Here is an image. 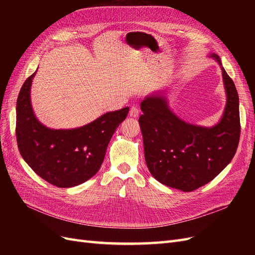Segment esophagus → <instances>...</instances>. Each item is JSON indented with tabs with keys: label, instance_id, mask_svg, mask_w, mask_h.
Wrapping results in <instances>:
<instances>
[{
	"label": "esophagus",
	"instance_id": "obj_1",
	"mask_svg": "<svg viewBox=\"0 0 255 255\" xmlns=\"http://www.w3.org/2000/svg\"><path fill=\"white\" fill-rule=\"evenodd\" d=\"M129 116L130 117H133V118H137L138 117V115H139V111H138V109L137 107H135V106H132L129 109Z\"/></svg>",
	"mask_w": 255,
	"mask_h": 255
}]
</instances>
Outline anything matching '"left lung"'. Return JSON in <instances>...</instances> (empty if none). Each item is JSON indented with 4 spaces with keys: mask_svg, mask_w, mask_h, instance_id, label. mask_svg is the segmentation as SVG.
<instances>
[{
    "mask_svg": "<svg viewBox=\"0 0 255 255\" xmlns=\"http://www.w3.org/2000/svg\"><path fill=\"white\" fill-rule=\"evenodd\" d=\"M220 65L227 103L217 125H190L170 110L163 90L140 103L139 126L149 171L161 184L192 191L215 179L234 157L241 136L239 99L234 82L220 57L208 55Z\"/></svg>",
    "mask_w": 255,
    "mask_h": 255,
    "instance_id": "1",
    "label": "left lung"
}]
</instances>
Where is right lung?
<instances>
[{
  "mask_svg": "<svg viewBox=\"0 0 255 255\" xmlns=\"http://www.w3.org/2000/svg\"><path fill=\"white\" fill-rule=\"evenodd\" d=\"M36 72L23 84L17 100L16 135L20 154L38 175L54 186H76L99 171L111 138L129 109L106 113L81 128H49L38 121L30 103V86Z\"/></svg>",
  "mask_w": 255,
  "mask_h": 255,
  "instance_id": "add662e5",
  "label": "right lung"
}]
</instances>
